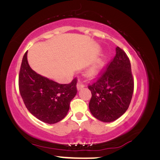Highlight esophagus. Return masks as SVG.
Masks as SVG:
<instances>
[{"mask_svg":"<svg viewBox=\"0 0 160 160\" xmlns=\"http://www.w3.org/2000/svg\"><path fill=\"white\" fill-rule=\"evenodd\" d=\"M77 90H80V89L83 88L84 87V84H83V83L82 81H80V80H79L78 83H77Z\"/></svg>","mask_w":160,"mask_h":160,"instance_id":"obj_1","label":"esophagus"}]
</instances>
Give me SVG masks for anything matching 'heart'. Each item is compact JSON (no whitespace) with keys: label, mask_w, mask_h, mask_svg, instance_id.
<instances>
[{"label":"heart","mask_w":160,"mask_h":160,"mask_svg":"<svg viewBox=\"0 0 160 160\" xmlns=\"http://www.w3.org/2000/svg\"><path fill=\"white\" fill-rule=\"evenodd\" d=\"M89 75H93L94 73H95V70H94V69H91V70H89Z\"/></svg>","instance_id":"obj_1"}]
</instances>
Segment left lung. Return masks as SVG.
I'll return each instance as SVG.
<instances>
[{"label": "left lung", "mask_w": 160, "mask_h": 160, "mask_svg": "<svg viewBox=\"0 0 160 160\" xmlns=\"http://www.w3.org/2000/svg\"><path fill=\"white\" fill-rule=\"evenodd\" d=\"M116 55L90 84L92 97L89 108L93 116L102 122H112L128 109L134 90L130 61L119 47Z\"/></svg>", "instance_id": "obj_1"}]
</instances>
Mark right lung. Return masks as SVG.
<instances>
[{
	"mask_svg": "<svg viewBox=\"0 0 160 160\" xmlns=\"http://www.w3.org/2000/svg\"><path fill=\"white\" fill-rule=\"evenodd\" d=\"M24 53L19 72L18 85L23 101L32 115L49 124L62 120L68 112L70 102L77 93V78L60 84L38 74L30 67Z\"/></svg>",
	"mask_w": 160,
	"mask_h": 160,
	"instance_id": "1",
	"label": "right lung"
}]
</instances>
